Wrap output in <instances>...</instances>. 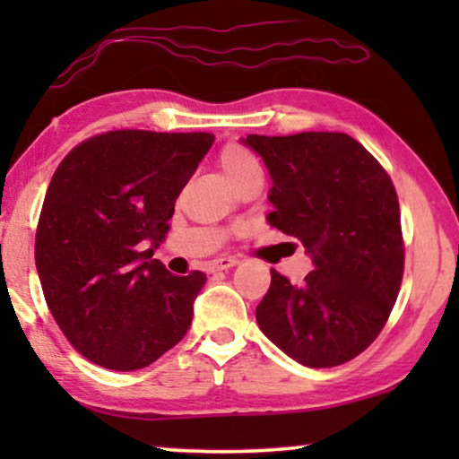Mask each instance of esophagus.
Instances as JSON below:
<instances>
[{
	"mask_svg": "<svg viewBox=\"0 0 459 459\" xmlns=\"http://www.w3.org/2000/svg\"><path fill=\"white\" fill-rule=\"evenodd\" d=\"M238 265V259L236 256H217L215 261L209 263V273H215V272H228V269L236 267Z\"/></svg>",
	"mask_w": 459,
	"mask_h": 459,
	"instance_id": "34e87169",
	"label": "esophagus"
}]
</instances>
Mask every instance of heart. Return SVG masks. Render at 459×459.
Wrapping results in <instances>:
<instances>
[{"instance_id": "1", "label": "heart", "mask_w": 459, "mask_h": 459, "mask_svg": "<svg viewBox=\"0 0 459 459\" xmlns=\"http://www.w3.org/2000/svg\"><path fill=\"white\" fill-rule=\"evenodd\" d=\"M219 169H221L223 178L228 179L231 186L250 173L261 171L259 162L253 159V154H248L247 150L238 146H228L223 150L221 156H219Z\"/></svg>"}]
</instances>
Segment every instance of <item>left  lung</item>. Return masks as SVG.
<instances>
[{
	"label": "left lung",
	"instance_id": "8db88e82",
	"mask_svg": "<svg viewBox=\"0 0 459 459\" xmlns=\"http://www.w3.org/2000/svg\"><path fill=\"white\" fill-rule=\"evenodd\" d=\"M265 162L267 223L297 238L313 263L305 284L272 269L256 324L307 368H334L385 328L403 278L399 200L378 160L347 134L247 135Z\"/></svg>",
	"mask_w": 459,
	"mask_h": 459
}]
</instances>
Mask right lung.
I'll list each match as a JSON object with an SVG mask.
<instances>
[{
    "label": "right lung",
    "mask_w": 459,
    "mask_h": 459,
    "mask_svg": "<svg viewBox=\"0 0 459 459\" xmlns=\"http://www.w3.org/2000/svg\"><path fill=\"white\" fill-rule=\"evenodd\" d=\"M211 134L110 131L79 143L49 181L35 236L43 297L68 342L134 372L186 336L206 275H173L154 250Z\"/></svg>",
    "instance_id": "obj_1"
}]
</instances>
